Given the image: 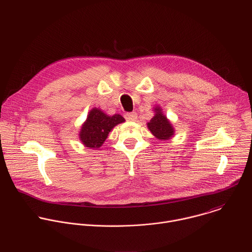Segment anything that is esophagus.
Instances as JSON below:
<instances>
[{"label":"esophagus","mask_w":252,"mask_h":252,"mask_svg":"<svg viewBox=\"0 0 252 252\" xmlns=\"http://www.w3.org/2000/svg\"><path fill=\"white\" fill-rule=\"evenodd\" d=\"M136 119H137V115L135 113L126 115V120L127 122H134V121H136Z\"/></svg>","instance_id":"1"}]
</instances>
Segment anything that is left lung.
Segmentation results:
<instances>
[{
	"label": "left lung",
	"mask_w": 252,
	"mask_h": 252,
	"mask_svg": "<svg viewBox=\"0 0 252 252\" xmlns=\"http://www.w3.org/2000/svg\"><path fill=\"white\" fill-rule=\"evenodd\" d=\"M155 116L147 124L150 131L159 140H168L174 135V127L159 105L154 107Z\"/></svg>",
	"instance_id": "8db88e82"
}]
</instances>
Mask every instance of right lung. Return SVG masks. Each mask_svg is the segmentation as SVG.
Listing matches in <instances>:
<instances>
[{
    "mask_svg": "<svg viewBox=\"0 0 252 252\" xmlns=\"http://www.w3.org/2000/svg\"><path fill=\"white\" fill-rule=\"evenodd\" d=\"M125 122L126 120L121 115L109 116L97 107H93L82 125L79 133L80 140L86 148L99 149L111 130Z\"/></svg>",
    "mask_w": 252,
    "mask_h": 252,
    "instance_id": "obj_1",
    "label": "right lung"
}]
</instances>
